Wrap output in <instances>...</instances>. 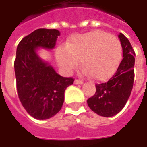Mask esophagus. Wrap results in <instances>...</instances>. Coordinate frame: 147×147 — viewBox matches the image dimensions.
Wrapping results in <instances>:
<instances>
[{
  "label": "esophagus",
  "mask_w": 147,
  "mask_h": 147,
  "mask_svg": "<svg viewBox=\"0 0 147 147\" xmlns=\"http://www.w3.org/2000/svg\"><path fill=\"white\" fill-rule=\"evenodd\" d=\"M83 82H82V80H79V79H75L74 80V84H78V85H81L82 84Z\"/></svg>",
  "instance_id": "obj_1"
}]
</instances>
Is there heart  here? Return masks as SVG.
Segmentation results:
<instances>
[{
	"label": "heart",
	"mask_w": 147,
	"mask_h": 147,
	"mask_svg": "<svg viewBox=\"0 0 147 147\" xmlns=\"http://www.w3.org/2000/svg\"><path fill=\"white\" fill-rule=\"evenodd\" d=\"M59 66L70 73L81 61L86 74L105 81L112 76L122 59V46L117 37L103 31H93L71 37L66 48L57 51Z\"/></svg>",
	"instance_id": "heart-1"
}]
</instances>
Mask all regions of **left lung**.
<instances>
[{
	"mask_svg": "<svg viewBox=\"0 0 147 147\" xmlns=\"http://www.w3.org/2000/svg\"><path fill=\"white\" fill-rule=\"evenodd\" d=\"M119 38L123 56L121 63L108 82L96 84V93L88 100L90 109L103 117H111L121 111L130 96L134 82L135 52L123 33H119Z\"/></svg>",
	"mask_w": 147,
	"mask_h": 147,
	"instance_id": "obj_1",
	"label": "left lung"
}]
</instances>
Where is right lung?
I'll list each match as a JSON object with an SVG mask.
<instances>
[{
  "mask_svg": "<svg viewBox=\"0 0 147 147\" xmlns=\"http://www.w3.org/2000/svg\"><path fill=\"white\" fill-rule=\"evenodd\" d=\"M59 35L56 29L39 28L17 47L14 67L18 96L26 111L39 120L50 119L61 110L65 89L74 81L60 76L37 54L39 47L53 49Z\"/></svg>",
  "mask_w": 147,
  "mask_h": 147,
  "instance_id": "obj_1",
  "label": "right lung"
}]
</instances>
